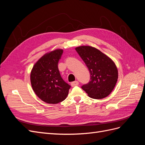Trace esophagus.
Returning <instances> with one entry per match:
<instances>
[{"label":"esophagus","instance_id":"esophagus-1","mask_svg":"<svg viewBox=\"0 0 145 145\" xmlns=\"http://www.w3.org/2000/svg\"><path fill=\"white\" fill-rule=\"evenodd\" d=\"M78 85H79V82H78V81H73V82H72L71 83V86H72V87L77 86H78Z\"/></svg>","mask_w":145,"mask_h":145}]
</instances>
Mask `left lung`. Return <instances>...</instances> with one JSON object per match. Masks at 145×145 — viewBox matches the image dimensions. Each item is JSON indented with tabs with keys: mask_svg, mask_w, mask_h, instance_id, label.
<instances>
[{
	"mask_svg": "<svg viewBox=\"0 0 145 145\" xmlns=\"http://www.w3.org/2000/svg\"><path fill=\"white\" fill-rule=\"evenodd\" d=\"M75 50L90 73V81L81 88L93 99H100L108 96L118 78V71L113 61L91 46H79Z\"/></svg>",
	"mask_w": 145,
	"mask_h": 145,
	"instance_id": "1",
	"label": "left lung"
}]
</instances>
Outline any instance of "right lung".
<instances>
[{
	"label": "right lung",
	"instance_id": "right-lung-1",
	"mask_svg": "<svg viewBox=\"0 0 145 145\" xmlns=\"http://www.w3.org/2000/svg\"><path fill=\"white\" fill-rule=\"evenodd\" d=\"M63 49H56L44 54L34 64L31 72V83L40 99L56 104L67 97L71 86L60 75L58 67Z\"/></svg>",
	"mask_w": 145,
	"mask_h": 145
}]
</instances>
